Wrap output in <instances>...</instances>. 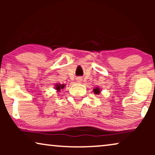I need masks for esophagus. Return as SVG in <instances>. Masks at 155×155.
Here are the masks:
<instances>
[{
  "label": "esophagus",
  "mask_w": 155,
  "mask_h": 155,
  "mask_svg": "<svg viewBox=\"0 0 155 155\" xmlns=\"http://www.w3.org/2000/svg\"><path fill=\"white\" fill-rule=\"evenodd\" d=\"M77 81L78 82H81L82 81V78H77Z\"/></svg>",
  "instance_id": "esophagus-1"
}]
</instances>
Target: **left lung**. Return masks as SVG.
Masks as SVG:
<instances>
[{"instance_id":"8db88e82","label":"left lung","mask_w":155,"mask_h":155,"mask_svg":"<svg viewBox=\"0 0 155 155\" xmlns=\"http://www.w3.org/2000/svg\"><path fill=\"white\" fill-rule=\"evenodd\" d=\"M94 92L95 93V94H99V92H100V90H99V89L97 87V88H96V89H94Z\"/></svg>"}]
</instances>
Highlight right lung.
<instances>
[{
	"label": "right lung",
	"instance_id": "obj_1",
	"mask_svg": "<svg viewBox=\"0 0 155 155\" xmlns=\"http://www.w3.org/2000/svg\"><path fill=\"white\" fill-rule=\"evenodd\" d=\"M64 84H57V85L56 86V90H60L61 89H63V87H64Z\"/></svg>",
	"mask_w": 155,
	"mask_h": 155
}]
</instances>
